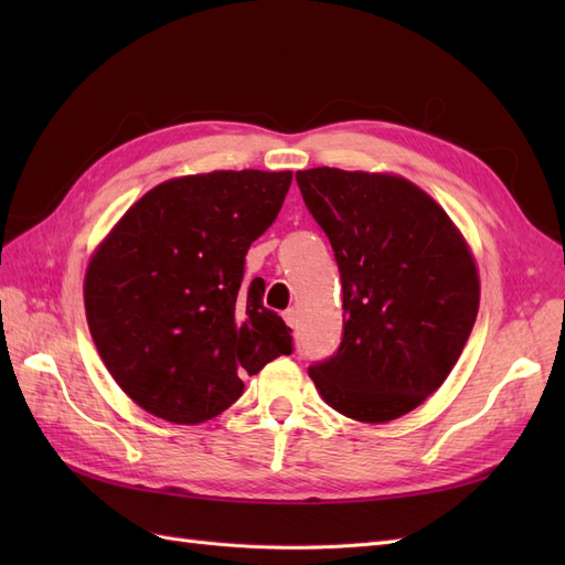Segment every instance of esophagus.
<instances>
[{"label": "esophagus", "mask_w": 565, "mask_h": 565, "mask_svg": "<svg viewBox=\"0 0 565 565\" xmlns=\"http://www.w3.org/2000/svg\"><path fill=\"white\" fill-rule=\"evenodd\" d=\"M282 318H285V322L289 324V328H297V322H299V313H297L295 309H287Z\"/></svg>", "instance_id": "34e87169"}]
</instances>
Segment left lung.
Segmentation results:
<instances>
[{"label":"left lung","mask_w":565,"mask_h":565,"mask_svg":"<svg viewBox=\"0 0 565 565\" xmlns=\"http://www.w3.org/2000/svg\"><path fill=\"white\" fill-rule=\"evenodd\" d=\"M299 191L330 237L344 289V339L309 367L322 401L355 422L407 415L448 380L478 313L465 235L419 185L386 172L313 167Z\"/></svg>","instance_id":"left-lung-1"}]
</instances>
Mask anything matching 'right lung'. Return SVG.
<instances>
[{"label": "right lung", "mask_w": 565, "mask_h": 565, "mask_svg": "<svg viewBox=\"0 0 565 565\" xmlns=\"http://www.w3.org/2000/svg\"><path fill=\"white\" fill-rule=\"evenodd\" d=\"M292 172L216 169L162 181L136 200L94 249L84 311L100 361L146 413L200 424L243 396V374L292 353L245 289V254L273 221Z\"/></svg>", "instance_id": "add662e5"}]
</instances>
